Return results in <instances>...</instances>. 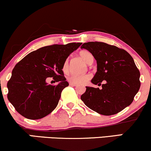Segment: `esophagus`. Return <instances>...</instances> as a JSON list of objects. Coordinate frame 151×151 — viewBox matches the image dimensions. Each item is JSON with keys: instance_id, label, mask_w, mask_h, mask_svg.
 Segmentation results:
<instances>
[{"instance_id": "obj_1", "label": "esophagus", "mask_w": 151, "mask_h": 151, "mask_svg": "<svg viewBox=\"0 0 151 151\" xmlns=\"http://www.w3.org/2000/svg\"><path fill=\"white\" fill-rule=\"evenodd\" d=\"M70 86H77L78 84H77V83H74L70 82Z\"/></svg>"}]
</instances>
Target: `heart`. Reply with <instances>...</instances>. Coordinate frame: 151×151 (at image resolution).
<instances>
[{
  "instance_id": "b5f03b06",
  "label": "heart",
  "mask_w": 151,
  "mask_h": 151,
  "mask_svg": "<svg viewBox=\"0 0 151 151\" xmlns=\"http://www.w3.org/2000/svg\"><path fill=\"white\" fill-rule=\"evenodd\" d=\"M79 55L81 59L83 60L86 64H91L93 63V55L89 51L86 50H81L79 52ZM69 68V60L67 59L65 61L64 64L63 66V70L64 72H67L68 71ZM91 76L89 74H83L81 75H77V74H72V75L69 76L68 77V81L70 82L78 83V84H81L86 82L87 81L89 80Z\"/></svg>"
}]
</instances>
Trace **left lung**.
<instances>
[{
    "mask_svg": "<svg viewBox=\"0 0 151 151\" xmlns=\"http://www.w3.org/2000/svg\"><path fill=\"white\" fill-rule=\"evenodd\" d=\"M81 48L88 50L97 62L91 82L99 86L104 83L101 89L86 86L81 101L103 115H115L129 106L141 86L140 72L133 58L124 49L99 41L84 43Z\"/></svg>",
    "mask_w": 151,
    "mask_h": 151,
    "instance_id": "left-lung-1",
    "label": "left lung"
}]
</instances>
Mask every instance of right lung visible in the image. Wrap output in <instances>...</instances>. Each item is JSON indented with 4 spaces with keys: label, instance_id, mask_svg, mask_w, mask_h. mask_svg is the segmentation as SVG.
<instances>
[{
    "label": "right lung",
    "instance_id": "right-lung-1",
    "mask_svg": "<svg viewBox=\"0 0 151 151\" xmlns=\"http://www.w3.org/2000/svg\"><path fill=\"white\" fill-rule=\"evenodd\" d=\"M81 43L53 44L31 52L16 64L8 81L9 100L23 117L38 119L55 109L62 91L69 86L63 71L65 61ZM48 77L58 83L47 85Z\"/></svg>",
    "mask_w": 151,
    "mask_h": 151
}]
</instances>
